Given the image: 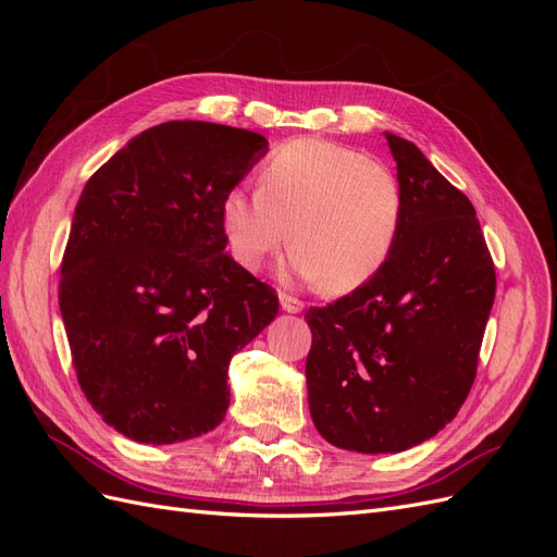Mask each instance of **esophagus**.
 Segmentation results:
<instances>
[{
  "label": "esophagus",
  "mask_w": 557,
  "mask_h": 557,
  "mask_svg": "<svg viewBox=\"0 0 557 557\" xmlns=\"http://www.w3.org/2000/svg\"><path fill=\"white\" fill-rule=\"evenodd\" d=\"M278 299H281V309L288 311V313H299L301 309H305V305H301V301H299L297 297H290V295L281 293Z\"/></svg>",
  "instance_id": "34e87169"
}]
</instances>
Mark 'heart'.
<instances>
[{"mask_svg":"<svg viewBox=\"0 0 557 557\" xmlns=\"http://www.w3.org/2000/svg\"><path fill=\"white\" fill-rule=\"evenodd\" d=\"M218 215L244 269H258L290 237V274L350 293L391 260L404 199L393 172L360 148L295 139L264 162L260 188H230Z\"/></svg>","mask_w":557,"mask_h":557,"instance_id":"b5f03b06","label":"heart"}]
</instances>
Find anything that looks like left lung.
Here are the masks:
<instances>
[{
    "instance_id": "1",
    "label": "left lung",
    "mask_w": 557,
    "mask_h": 557,
    "mask_svg": "<svg viewBox=\"0 0 557 557\" xmlns=\"http://www.w3.org/2000/svg\"><path fill=\"white\" fill-rule=\"evenodd\" d=\"M404 199L381 272L309 309V411L332 446L399 453L444 430L476 376L495 267L471 201L416 144L385 132Z\"/></svg>"
}]
</instances>
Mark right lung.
Segmentation results:
<instances>
[{
	"label": "right lung",
	"instance_id": "add662e5",
	"mask_svg": "<svg viewBox=\"0 0 557 557\" xmlns=\"http://www.w3.org/2000/svg\"><path fill=\"white\" fill-rule=\"evenodd\" d=\"M262 134L172 121L90 176L62 258L74 369L107 425L139 444L223 423L227 369L278 313V295L225 252L221 199L267 156Z\"/></svg>",
	"mask_w": 557,
	"mask_h": 557
}]
</instances>
